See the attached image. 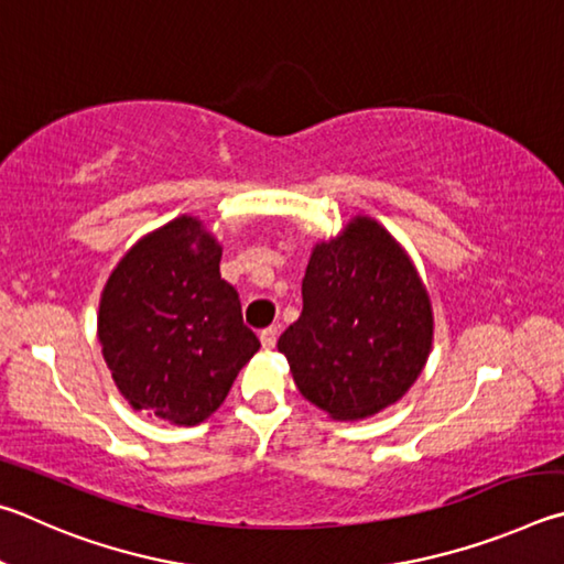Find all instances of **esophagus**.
Masks as SVG:
<instances>
[{"label": "esophagus", "mask_w": 564, "mask_h": 564, "mask_svg": "<svg viewBox=\"0 0 564 564\" xmlns=\"http://www.w3.org/2000/svg\"><path fill=\"white\" fill-rule=\"evenodd\" d=\"M276 327H267V329H262L260 332V341H262V347L264 349H274V344H276Z\"/></svg>", "instance_id": "esophagus-1"}]
</instances>
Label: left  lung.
Returning a JSON list of instances; mask_svg holds the SVG:
<instances>
[{
  "label": "left lung",
  "mask_w": 564,
  "mask_h": 564,
  "mask_svg": "<svg viewBox=\"0 0 564 564\" xmlns=\"http://www.w3.org/2000/svg\"><path fill=\"white\" fill-rule=\"evenodd\" d=\"M433 307L416 264L387 227L354 215L312 247L302 314L276 341L304 399L334 421L397 403L426 367Z\"/></svg>",
  "instance_id": "left-lung-1"
}]
</instances>
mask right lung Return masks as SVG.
I'll return each mask as SVG.
<instances>
[{
	"instance_id": "obj_1",
	"label": "right lung",
	"mask_w": 564,
	"mask_h": 564,
	"mask_svg": "<svg viewBox=\"0 0 564 564\" xmlns=\"http://www.w3.org/2000/svg\"><path fill=\"white\" fill-rule=\"evenodd\" d=\"M220 257L200 217L181 215L118 260L98 302V341L116 389L173 426L213 416L260 349Z\"/></svg>"
}]
</instances>
